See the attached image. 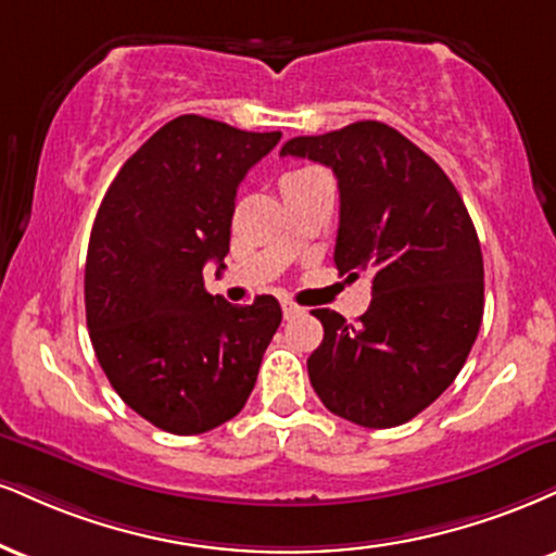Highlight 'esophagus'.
<instances>
[{"label": "esophagus", "instance_id": "1", "mask_svg": "<svg viewBox=\"0 0 556 556\" xmlns=\"http://www.w3.org/2000/svg\"><path fill=\"white\" fill-rule=\"evenodd\" d=\"M282 313H285V318H295V316H300V313H303V307L292 303V300H282Z\"/></svg>", "mask_w": 556, "mask_h": 556}]
</instances>
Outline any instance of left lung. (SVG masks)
I'll return each mask as SVG.
<instances>
[{
    "label": "left lung",
    "mask_w": 556,
    "mask_h": 556,
    "mask_svg": "<svg viewBox=\"0 0 556 556\" xmlns=\"http://www.w3.org/2000/svg\"><path fill=\"white\" fill-rule=\"evenodd\" d=\"M282 155L333 170V264L372 279L357 326L329 307L313 311L324 324L307 357L313 391L359 427L409 422L456 380L484 313V261L464 199L430 155L380 122L295 137Z\"/></svg>",
    "instance_id": "left-lung-1"
}]
</instances>
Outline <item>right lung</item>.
Returning a JSON list of instances; mask_svg holds the SVG:
<instances>
[{
  "instance_id": "right-lung-1",
  "label": "right lung",
  "mask_w": 556,
  "mask_h": 556,
  "mask_svg": "<svg viewBox=\"0 0 556 556\" xmlns=\"http://www.w3.org/2000/svg\"><path fill=\"white\" fill-rule=\"evenodd\" d=\"M282 131H243L186 113L152 134L113 178L85 264L90 342L124 404L160 430L199 434L249 401L282 324L271 295H210L225 269L236 193Z\"/></svg>"
}]
</instances>
